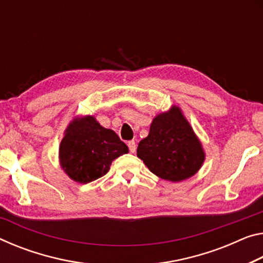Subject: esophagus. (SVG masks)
<instances>
[{
  "label": "esophagus",
  "instance_id": "34e87169",
  "mask_svg": "<svg viewBox=\"0 0 263 263\" xmlns=\"http://www.w3.org/2000/svg\"><path fill=\"white\" fill-rule=\"evenodd\" d=\"M127 146H128V149H130L131 153H135L136 149H137V145H136V141L135 140H131L128 141L127 143Z\"/></svg>",
  "mask_w": 263,
  "mask_h": 263
}]
</instances>
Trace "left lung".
I'll use <instances>...</instances> for the list:
<instances>
[{
	"label": "left lung",
	"instance_id": "left-lung-1",
	"mask_svg": "<svg viewBox=\"0 0 263 263\" xmlns=\"http://www.w3.org/2000/svg\"><path fill=\"white\" fill-rule=\"evenodd\" d=\"M137 156L152 173L173 182L194 176L205 160L201 143L178 106L153 118Z\"/></svg>",
	"mask_w": 263,
	"mask_h": 263
}]
</instances>
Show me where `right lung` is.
Masks as SVG:
<instances>
[{"label": "right lung", "instance_id": "1", "mask_svg": "<svg viewBox=\"0 0 263 263\" xmlns=\"http://www.w3.org/2000/svg\"><path fill=\"white\" fill-rule=\"evenodd\" d=\"M128 148L115 131L103 127L93 116L73 119L60 145V162L72 180L87 184L109 172L112 161Z\"/></svg>", "mask_w": 263, "mask_h": 263}]
</instances>
